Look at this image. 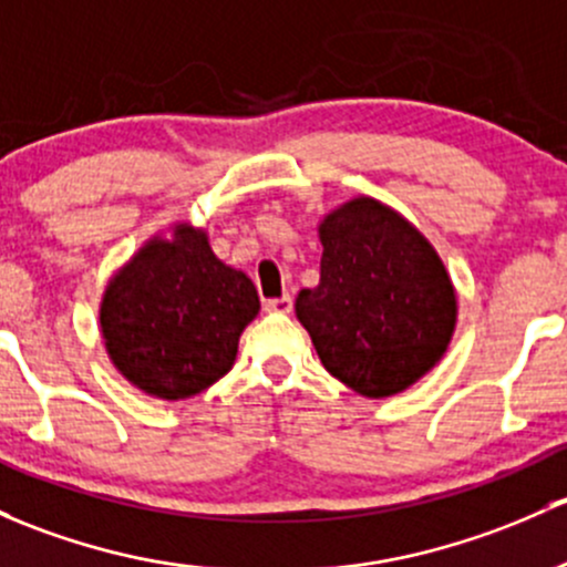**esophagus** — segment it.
<instances>
[{
  "instance_id": "1",
  "label": "esophagus",
  "mask_w": 567,
  "mask_h": 567,
  "mask_svg": "<svg viewBox=\"0 0 567 567\" xmlns=\"http://www.w3.org/2000/svg\"><path fill=\"white\" fill-rule=\"evenodd\" d=\"M264 309H266V312H271V315H288L290 309H293V299H290L288 293L279 296V299H266Z\"/></svg>"
}]
</instances>
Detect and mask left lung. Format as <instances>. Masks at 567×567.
Listing matches in <instances>:
<instances>
[{
  "instance_id": "left-lung-1",
  "label": "left lung",
  "mask_w": 567,
  "mask_h": 567,
  "mask_svg": "<svg viewBox=\"0 0 567 567\" xmlns=\"http://www.w3.org/2000/svg\"><path fill=\"white\" fill-rule=\"evenodd\" d=\"M320 282L296 296V318L339 383L385 399L419 383L456 329V288L410 219L359 195L318 225Z\"/></svg>"
}]
</instances>
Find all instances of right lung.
I'll use <instances>...</instances> for the list:
<instances>
[{
    "label": "right lung",
    "instance_id": "add662e5",
    "mask_svg": "<svg viewBox=\"0 0 567 567\" xmlns=\"http://www.w3.org/2000/svg\"><path fill=\"white\" fill-rule=\"evenodd\" d=\"M258 312L252 279L214 255L204 228L176 223L109 279L100 331L127 383L178 402L230 372L238 337Z\"/></svg>",
    "mask_w": 567,
    "mask_h": 567
}]
</instances>
